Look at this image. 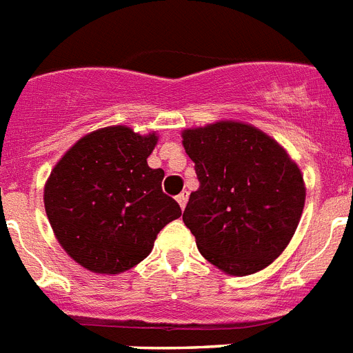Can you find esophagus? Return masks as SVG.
Wrapping results in <instances>:
<instances>
[{
  "label": "esophagus",
  "mask_w": 353,
  "mask_h": 353,
  "mask_svg": "<svg viewBox=\"0 0 353 353\" xmlns=\"http://www.w3.org/2000/svg\"><path fill=\"white\" fill-rule=\"evenodd\" d=\"M188 198H189L188 191H182V192H180V194H179V196H176V201H179L180 209H185V203H188Z\"/></svg>",
  "instance_id": "esophagus-1"
}]
</instances>
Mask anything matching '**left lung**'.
Masks as SVG:
<instances>
[{"mask_svg": "<svg viewBox=\"0 0 353 353\" xmlns=\"http://www.w3.org/2000/svg\"><path fill=\"white\" fill-rule=\"evenodd\" d=\"M200 188L183 223L200 254L234 276L270 266L302 218L305 183L284 148L255 126L218 121L182 132Z\"/></svg>", "mask_w": 353, "mask_h": 353, "instance_id": "left-lung-1", "label": "left lung"}]
</instances>
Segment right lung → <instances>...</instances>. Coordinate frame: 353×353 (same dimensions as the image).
<instances>
[{
    "instance_id": "1",
    "label": "right lung",
    "mask_w": 353,
    "mask_h": 353,
    "mask_svg": "<svg viewBox=\"0 0 353 353\" xmlns=\"http://www.w3.org/2000/svg\"><path fill=\"white\" fill-rule=\"evenodd\" d=\"M157 134L123 125L83 135L51 170L44 209L60 246L80 266L117 275L150 255L157 234L182 216L146 159Z\"/></svg>"
}]
</instances>
